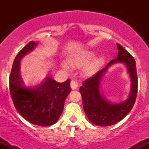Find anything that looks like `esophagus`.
Returning a JSON list of instances; mask_svg holds the SVG:
<instances>
[{"label": "esophagus", "instance_id": "esophagus-1", "mask_svg": "<svg viewBox=\"0 0 149 149\" xmlns=\"http://www.w3.org/2000/svg\"><path fill=\"white\" fill-rule=\"evenodd\" d=\"M78 82L76 80H72L71 82V88L72 90H76L77 88H78Z\"/></svg>", "mask_w": 149, "mask_h": 149}]
</instances>
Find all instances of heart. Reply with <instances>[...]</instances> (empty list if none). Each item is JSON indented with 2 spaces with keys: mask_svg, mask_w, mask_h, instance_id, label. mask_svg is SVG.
Here are the masks:
<instances>
[{
  "mask_svg": "<svg viewBox=\"0 0 149 149\" xmlns=\"http://www.w3.org/2000/svg\"><path fill=\"white\" fill-rule=\"evenodd\" d=\"M92 57H93V54H92V52H86V53H85V54H83V55H80V57H77V58H76V59H72V60L70 61V64H71V65H73V66H79V65L84 64H85V63L88 62L90 59H91ZM97 63H98V60H96V61H94V62L92 63L91 65H90V67H89V69H94V68L96 66ZM63 66H64V69H68V65L66 64V63H64V64H63Z\"/></svg>",
  "mask_w": 149,
  "mask_h": 149,
  "instance_id": "heart-1",
  "label": "heart"
}]
</instances>
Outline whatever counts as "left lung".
I'll return each mask as SVG.
<instances>
[{"label":"left lung","instance_id":"left-lung-1","mask_svg":"<svg viewBox=\"0 0 149 149\" xmlns=\"http://www.w3.org/2000/svg\"><path fill=\"white\" fill-rule=\"evenodd\" d=\"M116 45L118 49L117 58L111 61L106 68L85 80L83 86L80 88L85 113L92 123L100 126L112 125L123 119L132 110L136 98L138 79L135 60L120 44L116 43ZM117 62L123 63L127 67L131 80V92L126 100L113 104L102 96L99 88L100 80L107 68Z\"/></svg>","mask_w":149,"mask_h":149}]
</instances>
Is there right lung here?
I'll list each match as a JSON object with an SVG mask.
<instances>
[{"mask_svg":"<svg viewBox=\"0 0 149 149\" xmlns=\"http://www.w3.org/2000/svg\"><path fill=\"white\" fill-rule=\"evenodd\" d=\"M36 45V42L31 41L17 54L10 75V91L19 113L31 123L45 127L59 120L71 90L69 79L60 83L49 76L36 86L24 85L19 73L20 61Z\"/></svg>","mask_w":149,"mask_h":149,"instance_id":"1","label":"right lung"}]
</instances>
